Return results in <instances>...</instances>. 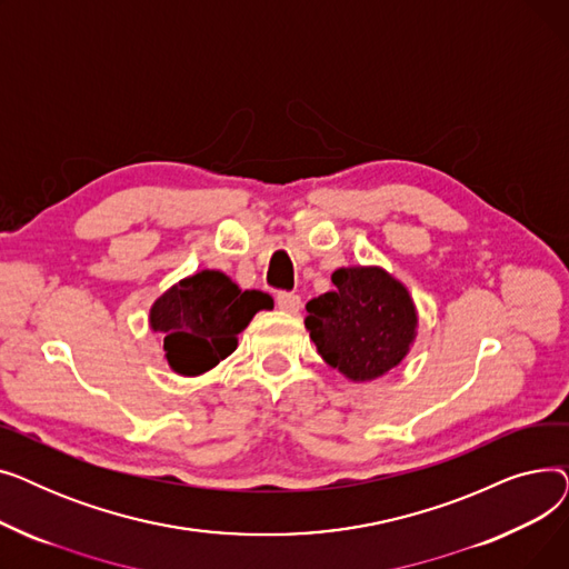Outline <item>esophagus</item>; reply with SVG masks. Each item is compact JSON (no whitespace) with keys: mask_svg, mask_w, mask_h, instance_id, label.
Returning <instances> with one entry per match:
<instances>
[{"mask_svg":"<svg viewBox=\"0 0 569 569\" xmlns=\"http://www.w3.org/2000/svg\"><path fill=\"white\" fill-rule=\"evenodd\" d=\"M277 307L286 313H297L302 309V300H300V295H295V292H279L277 295Z\"/></svg>","mask_w":569,"mask_h":569,"instance_id":"obj_1","label":"esophagus"}]
</instances>
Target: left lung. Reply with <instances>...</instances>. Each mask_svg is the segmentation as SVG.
Masks as SVG:
<instances>
[{
    "mask_svg": "<svg viewBox=\"0 0 569 569\" xmlns=\"http://www.w3.org/2000/svg\"><path fill=\"white\" fill-rule=\"evenodd\" d=\"M335 290L307 305L305 325L322 360L352 382L385 376L403 362L417 337L408 288L382 267H341Z\"/></svg>",
    "mask_w": 569,
    "mask_h": 569,
    "instance_id": "1",
    "label": "left lung"
}]
</instances>
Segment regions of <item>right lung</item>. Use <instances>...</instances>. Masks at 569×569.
Wrapping results in <instances>:
<instances>
[{"label":"right lung","mask_w":569,"mask_h":569,"mask_svg":"<svg viewBox=\"0 0 569 569\" xmlns=\"http://www.w3.org/2000/svg\"><path fill=\"white\" fill-rule=\"evenodd\" d=\"M272 307L267 292L242 290L219 269H202L159 297L149 327L163 335V360L174 373L200 376L234 352L237 335Z\"/></svg>","instance_id":"1"}]
</instances>
